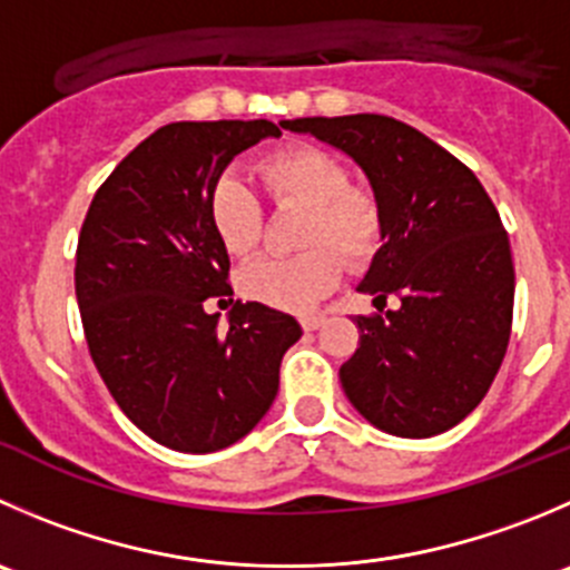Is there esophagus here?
<instances>
[{"label": "esophagus", "mask_w": 570, "mask_h": 570, "mask_svg": "<svg viewBox=\"0 0 570 570\" xmlns=\"http://www.w3.org/2000/svg\"><path fill=\"white\" fill-rule=\"evenodd\" d=\"M323 323H325L323 314H306V317H301V325L306 331H317Z\"/></svg>", "instance_id": "1"}]
</instances>
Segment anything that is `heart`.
I'll return each mask as SVG.
<instances>
[{"mask_svg": "<svg viewBox=\"0 0 570 570\" xmlns=\"http://www.w3.org/2000/svg\"><path fill=\"white\" fill-rule=\"evenodd\" d=\"M256 169L275 206L306 208L297 239L306 250L250 264L242 273V292L275 308H308L340 281V255L347 264L375 256L384 239L381 203L370 189L351 184V169L340 156L317 145L275 150ZM208 223L230 256L247 258L262 245V203L236 175H219L208 189Z\"/></svg>", "mask_w": 570, "mask_h": 570, "instance_id": "heart-1", "label": "heart"}]
</instances>
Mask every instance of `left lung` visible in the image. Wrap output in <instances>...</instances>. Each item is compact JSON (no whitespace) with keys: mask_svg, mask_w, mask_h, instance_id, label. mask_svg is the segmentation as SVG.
Instances as JSON below:
<instances>
[{"mask_svg":"<svg viewBox=\"0 0 570 570\" xmlns=\"http://www.w3.org/2000/svg\"><path fill=\"white\" fill-rule=\"evenodd\" d=\"M312 132L362 167L384 212V245L358 292V347L340 367L364 420L395 438H434L482 403L512 331L515 267L499 212L476 175L414 127L381 114L306 116Z\"/></svg>","mask_w":570,"mask_h":570,"instance_id":"obj_1","label":"left lung"}]
</instances>
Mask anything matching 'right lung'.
<instances>
[{
  "instance_id": "1",
  "label": "right lung",
  "mask_w": 570,
  "mask_h": 570,
  "mask_svg": "<svg viewBox=\"0 0 570 570\" xmlns=\"http://www.w3.org/2000/svg\"><path fill=\"white\" fill-rule=\"evenodd\" d=\"M284 127V121H281ZM267 119L173 121L108 175L77 242L75 292L88 351L121 412L147 438L184 454L228 449L278 395L295 317L264 303L230 308V258L208 223V189L267 136Z\"/></svg>"
}]
</instances>
